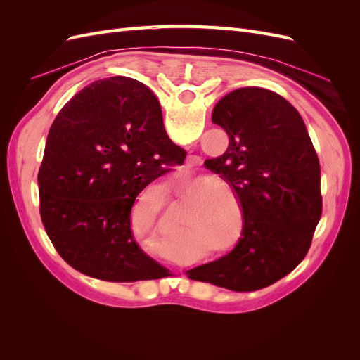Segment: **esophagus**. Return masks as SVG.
Returning a JSON list of instances; mask_svg holds the SVG:
<instances>
[{
    "label": "esophagus",
    "mask_w": 360,
    "mask_h": 360,
    "mask_svg": "<svg viewBox=\"0 0 360 360\" xmlns=\"http://www.w3.org/2000/svg\"><path fill=\"white\" fill-rule=\"evenodd\" d=\"M192 163H195V160H193V162H192Z\"/></svg>",
    "instance_id": "obj_1"
}]
</instances>
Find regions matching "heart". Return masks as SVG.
Returning <instances> with one entry per match:
<instances>
[{
    "label": "heart",
    "mask_w": 360,
    "mask_h": 360,
    "mask_svg": "<svg viewBox=\"0 0 360 360\" xmlns=\"http://www.w3.org/2000/svg\"><path fill=\"white\" fill-rule=\"evenodd\" d=\"M204 186V180L198 181L186 176L174 177L168 184L171 204L189 202V210L183 217L180 230V236L183 238L179 245L183 246L189 240H197L205 248H213L216 255H228L238 246L242 238V231H238L236 238H233L230 243L222 245L230 240L234 231L230 201L226 197L228 193L234 198V192L230 184L226 183L212 184L209 188ZM160 202L162 197L159 192L150 191L141 200L138 213L146 217L148 222L156 225Z\"/></svg>",
    "instance_id": "obj_1"
}]
</instances>
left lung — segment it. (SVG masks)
Instances as JSON below:
<instances>
[{
  "label": "left lung",
  "mask_w": 360,
  "mask_h": 360,
  "mask_svg": "<svg viewBox=\"0 0 360 360\" xmlns=\"http://www.w3.org/2000/svg\"><path fill=\"white\" fill-rule=\"evenodd\" d=\"M212 122L230 144L204 165L233 188L243 230L231 254L186 275L233 291H255L288 275L308 252L323 209L319 156L296 108L266 89L228 93L216 103Z\"/></svg>",
  "instance_id": "left-lung-1"
}]
</instances>
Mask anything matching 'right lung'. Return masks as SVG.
I'll list each match as a JSON object with an SVG mask.
<instances>
[{"label":"right lung","mask_w":360,"mask_h":360,"mask_svg":"<svg viewBox=\"0 0 360 360\" xmlns=\"http://www.w3.org/2000/svg\"><path fill=\"white\" fill-rule=\"evenodd\" d=\"M184 158L144 84L112 76L75 94L49 129L37 177L41 222L61 258L101 281L167 276L135 242L130 213L141 191Z\"/></svg>","instance_id":"obj_1"}]
</instances>
